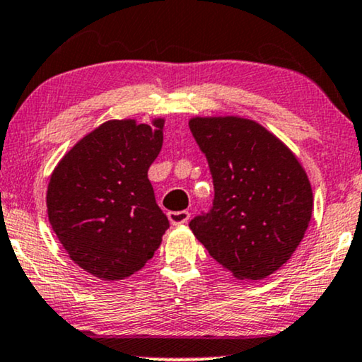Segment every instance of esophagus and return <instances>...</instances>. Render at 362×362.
<instances>
[{
    "label": "esophagus",
    "mask_w": 362,
    "mask_h": 362,
    "mask_svg": "<svg viewBox=\"0 0 362 362\" xmlns=\"http://www.w3.org/2000/svg\"><path fill=\"white\" fill-rule=\"evenodd\" d=\"M168 220H170L172 225H182L187 223L190 220V214L187 210L180 211H168Z\"/></svg>",
    "instance_id": "esophagus-1"
}]
</instances>
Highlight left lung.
Segmentation results:
<instances>
[{"label": "left lung", "mask_w": 362, "mask_h": 362, "mask_svg": "<svg viewBox=\"0 0 362 362\" xmlns=\"http://www.w3.org/2000/svg\"><path fill=\"white\" fill-rule=\"evenodd\" d=\"M215 197L189 226L210 257L238 279H263L301 243L313 211L306 172L279 139L253 120L197 117Z\"/></svg>", "instance_id": "8db88e82"}]
</instances>
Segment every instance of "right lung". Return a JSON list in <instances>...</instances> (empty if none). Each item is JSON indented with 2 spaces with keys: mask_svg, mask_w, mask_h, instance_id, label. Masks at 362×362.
Returning <instances> with one entry per match:
<instances>
[{
  "mask_svg": "<svg viewBox=\"0 0 362 362\" xmlns=\"http://www.w3.org/2000/svg\"><path fill=\"white\" fill-rule=\"evenodd\" d=\"M153 127L109 120L57 163L47 187V216L71 259L100 279L131 276L160 247L168 220L147 172L163 142Z\"/></svg>",
  "mask_w": 362,
  "mask_h": 362,
  "instance_id": "right-lung-1",
  "label": "right lung"
}]
</instances>
